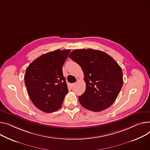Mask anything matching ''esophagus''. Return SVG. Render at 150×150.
I'll return each instance as SVG.
<instances>
[{
    "label": "esophagus",
    "mask_w": 150,
    "mask_h": 150,
    "mask_svg": "<svg viewBox=\"0 0 150 150\" xmlns=\"http://www.w3.org/2000/svg\"><path fill=\"white\" fill-rule=\"evenodd\" d=\"M75 84V83H72V84H70V86H71V87H72Z\"/></svg>",
    "instance_id": "34e87169"
}]
</instances>
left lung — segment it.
<instances>
[{
  "instance_id": "left-lung-1",
  "label": "left lung",
  "mask_w": 150,
  "mask_h": 150,
  "mask_svg": "<svg viewBox=\"0 0 150 150\" xmlns=\"http://www.w3.org/2000/svg\"><path fill=\"white\" fill-rule=\"evenodd\" d=\"M69 58L81 66L84 75L86 91L78 96L81 105L93 112L108 108L123 85L121 67L105 52L92 49L74 50Z\"/></svg>"
}]
</instances>
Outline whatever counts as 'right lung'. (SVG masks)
Masks as SVG:
<instances>
[{"mask_svg":"<svg viewBox=\"0 0 150 150\" xmlns=\"http://www.w3.org/2000/svg\"><path fill=\"white\" fill-rule=\"evenodd\" d=\"M71 50L57 49L36 58L26 68L25 84L35 106L46 113L62 107L68 92L63 66Z\"/></svg>","mask_w":150,"mask_h":150,"instance_id":"1","label":"right lung"}]
</instances>
